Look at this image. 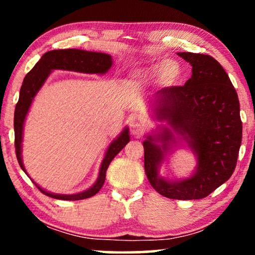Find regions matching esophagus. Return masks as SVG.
Here are the masks:
<instances>
[{
    "label": "esophagus",
    "instance_id": "34e87169",
    "mask_svg": "<svg viewBox=\"0 0 255 255\" xmlns=\"http://www.w3.org/2000/svg\"><path fill=\"white\" fill-rule=\"evenodd\" d=\"M145 131V127L144 124H141L140 122H133L131 124V132L132 134L135 135V137H140V135L144 133Z\"/></svg>",
    "mask_w": 255,
    "mask_h": 255
}]
</instances>
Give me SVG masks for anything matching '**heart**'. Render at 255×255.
Returning <instances> with one entry per match:
<instances>
[{
    "label": "heart",
    "mask_w": 255,
    "mask_h": 255,
    "mask_svg": "<svg viewBox=\"0 0 255 255\" xmlns=\"http://www.w3.org/2000/svg\"><path fill=\"white\" fill-rule=\"evenodd\" d=\"M159 79L166 87H175L179 85L182 80V68L179 62L172 59H160L140 71L135 72L132 75L131 81L133 83H144Z\"/></svg>",
    "instance_id": "heart-1"
}]
</instances>
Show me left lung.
Segmentation results:
<instances>
[{
    "mask_svg": "<svg viewBox=\"0 0 255 255\" xmlns=\"http://www.w3.org/2000/svg\"><path fill=\"white\" fill-rule=\"evenodd\" d=\"M189 62L191 78L182 87L159 90L149 102V117L161 123L145 134L146 176L162 196L200 200L235 172L243 124L238 95L221 64L208 54L179 52ZM180 144L197 159L189 177L169 179L161 174L172 148Z\"/></svg>",
    "mask_w": 255,
    "mask_h": 255,
    "instance_id": "obj_1",
    "label": "left lung"
}]
</instances>
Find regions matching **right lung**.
Here are the masks:
<instances>
[{
    "instance_id": "add662e5",
    "label": "right lung",
    "mask_w": 255,
    "mask_h": 255,
    "mask_svg": "<svg viewBox=\"0 0 255 255\" xmlns=\"http://www.w3.org/2000/svg\"><path fill=\"white\" fill-rule=\"evenodd\" d=\"M113 66V57L110 54L102 53V52H93L86 50H79V48H67V50H53L48 51L39 61L34 65V67L25 75L23 80V85L20 87L19 99L15 108V116H13V128H15V147L16 156L18 160L20 168L24 173L30 177L27 174L25 167L23 163L22 156V142L24 134V124L30 108L37 94L39 93L41 87L46 82L48 76L53 71H69L76 73H85V74H96L103 75L109 71ZM130 141V133H128V127H125L123 131L110 142L108 146L106 154L101 162L99 176L92 187L88 189L80 191L76 194H55L51 191L45 190L39 184H36L38 189L44 193L46 196H50L55 200L64 201H79L89 198L99 193L101 188L106 181V173L108 167L113 159L120 153L124 146Z\"/></svg>"
}]
</instances>
